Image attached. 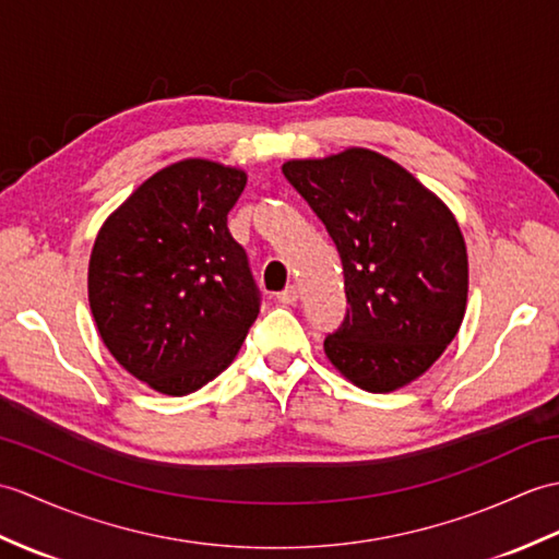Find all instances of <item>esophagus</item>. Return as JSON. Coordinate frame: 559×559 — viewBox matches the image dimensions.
Returning <instances> with one entry per match:
<instances>
[{
    "label": "esophagus",
    "instance_id": "34e87169",
    "mask_svg": "<svg viewBox=\"0 0 559 559\" xmlns=\"http://www.w3.org/2000/svg\"><path fill=\"white\" fill-rule=\"evenodd\" d=\"M297 297H300V290L295 288V285H288L283 293H278V302L281 305H295Z\"/></svg>",
    "mask_w": 559,
    "mask_h": 559
}]
</instances>
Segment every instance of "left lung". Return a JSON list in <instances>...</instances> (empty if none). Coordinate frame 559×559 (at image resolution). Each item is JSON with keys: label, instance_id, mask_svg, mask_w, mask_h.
Instances as JSON below:
<instances>
[{"label": "left lung", "instance_id": "1", "mask_svg": "<svg viewBox=\"0 0 559 559\" xmlns=\"http://www.w3.org/2000/svg\"><path fill=\"white\" fill-rule=\"evenodd\" d=\"M283 176L338 248L347 314L323 341L361 391L393 393L433 367L455 338L469 259L455 214L407 168L367 147L290 159Z\"/></svg>", "mask_w": 559, "mask_h": 559}]
</instances>
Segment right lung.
Wrapping results in <instances>:
<instances>
[{
  "label": "right lung",
  "instance_id": "obj_1",
  "mask_svg": "<svg viewBox=\"0 0 559 559\" xmlns=\"http://www.w3.org/2000/svg\"><path fill=\"white\" fill-rule=\"evenodd\" d=\"M248 174L212 159L162 168L104 221L87 300L111 357L164 395L224 371L259 314L248 254L228 212Z\"/></svg>",
  "mask_w": 559,
  "mask_h": 559
}]
</instances>
